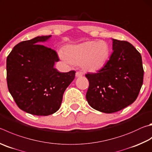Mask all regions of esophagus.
I'll use <instances>...</instances> for the list:
<instances>
[{"instance_id": "34e87169", "label": "esophagus", "mask_w": 152, "mask_h": 152, "mask_svg": "<svg viewBox=\"0 0 152 152\" xmlns=\"http://www.w3.org/2000/svg\"><path fill=\"white\" fill-rule=\"evenodd\" d=\"M82 76H83V74L80 72H76V77H81Z\"/></svg>"}]
</instances>
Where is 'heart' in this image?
Returning a JSON list of instances; mask_svg holds the SVG:
<instances>
[{"mask_svg":"<svg viewBox=\"0 0 152 152\" xmlns=\"http://www.w3.org/2000/svg\"><path fill=\"white\" fill-rule=\"evenodd\" d=\"M110 48L104 40L88 41L66 47L59 52L61 59L68 64H79L84 70L96 72L102 68L108 60Z\"/></svg>","mask_w":152,"mask_h":152,"instance_id":"obj_1","label":"heart"}]
</instances>
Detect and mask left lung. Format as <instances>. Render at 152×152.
Instances as JSON below:
<instances>
[{
    "instance_id": "1",
    "label": "left lung",
    "mask_w": 152,
    "mask_h": 152,
    "mask_svg": "<svg viewBox=\"0 0 152 152\" xmlns=\"http://www.w3.org/2000/svg\"><path fill=\"white\" fill-rule=\"evenodd\" d=\"M113 52L98 73L87 74L88 103L101 112H116L136 100L143 79L142 56L126 41L112 38Z\"/></svg>"
}]
</instances>
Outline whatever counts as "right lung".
Returning <instances> with one entry per match:
<instances>
[{"label": "right lung", "instance_id": "1", "mask_svg": "<svg viewBox=\"0 0 152 152\" xmlns=\"http://www.w3.org/2000/svg\"><path fill=\"white\" fill-rule=\"evenodd\" d=\"M51 37L38 36L18 43L7 59L9 92L19 108L32 115H48L58 111L64 91L75 78L74 70L58 71L56 51L40 45Z\"/></svg>", "mask_w": 152, "mask_h": 152}]
</instances>
